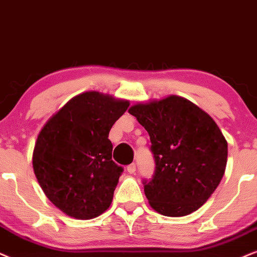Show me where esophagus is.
Listing matches in <instances>:
<instances>
[{
	"mask_svg": "<svg viewBox=\"0 0 257 257\" xmlns=\"http://www.w3.org/2000/svg\"><path fill=\"white\" fill-rule=\"evenodd\" d=\"M135 171H136V165L135 164H131L129 166H126V172H128L129 174L135 173Z\"/></svg>",
	"mask_w": 257,
	"mask_h": 257,
	"instance_id": "1",
	"label": "esophagus"
}]
</instances>
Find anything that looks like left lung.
<instances>
[{"label": "left lung", "instance_id": "8db88e82", "mask_svg": "<svg viewBox=\"0 0 257 257\" xmlns=\"http://www.w3.org/2000/svg\"><path fill=\"white\" fill-rule=\"evenodd\" d=\"M128 112L151 138L155 172L144 180L151 206L168 217L199 209L219 185L228 159V142L216 122L174 95L133 105Z\"/></svg>", "mask_w": 257, "mask_h": 257}]
</instances>
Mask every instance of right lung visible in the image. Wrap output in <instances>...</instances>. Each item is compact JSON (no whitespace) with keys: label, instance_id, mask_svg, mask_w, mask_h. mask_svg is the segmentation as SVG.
Masks as SVG:
<instances>
[{"label":"right lung","instance_id":"obj_1","mask_svg":"<svg viewBox=\"0 0 257 257\" xmlns=\"http://www.w3.org/2000/svg\"><path fill=\"white\" fill-rule=\"evenodd\" d=\"M128 100L80 93L39 133L33 170L46 197L64 213L92 219L108 210L123 168L112 161L109 132Z\"/></svg>","mask_w":257,"mask_h":257}]
</instances>
